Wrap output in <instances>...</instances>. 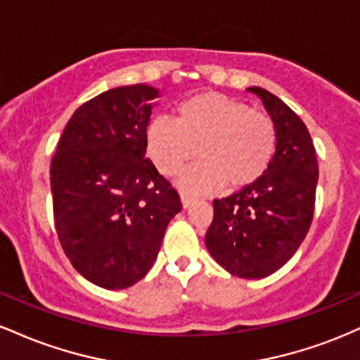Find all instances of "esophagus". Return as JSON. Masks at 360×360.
Segmentation results:
<instances>
[{
    "label": "esophagus",
    "instance_id": "obj_1",
    "mask_svg": "<svg viewBox=\"0 0 360 360\" xmlns=\"http://www.w3.org/2000/svg\"><path fill=\"white\" fill-rule=\"evenodd\" d=\"M194 200H196V198H194L193 194H189V193H184V191L181 193V201H183V206H184V208H188V206L191 205Z\"/></svg>",
    "mask_w": 360,
    "mask_h": 360
}]
</instances>
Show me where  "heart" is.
Instances as JSON below:
<instances>
[{
	"mask_svg": "<svg viewBox=\"0 0 360 360\" xmlns=\"http://www.w3.org/2000/svg\"><path fill=\"white\" fill-rule=\"evenodd\" d=\"M147 154L162 174L179 172L198 150L201 162L181 176L193 191L223 184L245 188L260 179L278 150V128L269 115L214 91L194 94L176 108V122L157 117L148 123Z\"/></svg>",
	"mask_w": 360,
	"mask_h": 360,
	"instance_id": "b5f03b06",
	"label": "heart"
}]
</instances>
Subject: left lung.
<instances>
[{
  "label": "left lung",
  "instance_id": "left-lung-1",
  "mask_svg": "<svg viewBox=\"0 0 360 360\" xmlns=\"http://www.w3.org/2000/svg\"><path fill=\"white\" fill-rule=\"evenodd\" d=\"M257 94L278 128V150L267 172L240 191L213 200L206 247L218 264L245 279L272 274L298 250L315 212L318 160L307 125L269 91Z\"/></svg>",
  "mask_w": 360,
  "mask_h": 360
}]
</instances>
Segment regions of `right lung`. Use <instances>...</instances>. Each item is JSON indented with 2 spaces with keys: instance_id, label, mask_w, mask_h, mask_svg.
Instances as JSON below:
<instances>
[{
  "instance_id": "add662e5",
  "label": "right lung",
  "mask_w": 360,
  "mask_h": 360,
  "mask_svg": "<svg viewBox=\"0 0 360 360\" xmlns=\"http://www.w3.org/2000/svg\"><path fill=\"white\" fill-rule=\"evenodd\" d=\"M159 91L120 86L74 111L51 164L53 221L82 278L106 289L139 283L154 266L176 188L147 159L146 134Z\"/></svg>"
}]
</instances>
